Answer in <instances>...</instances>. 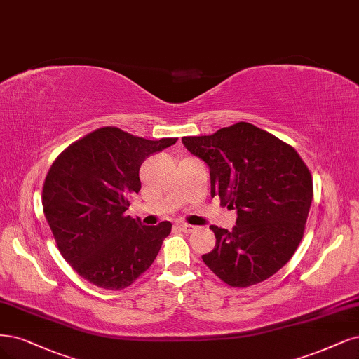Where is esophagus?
Segmentation results:
<instances>
[{"instance_id":"34e87169","label":"esophagus","mask_w":359,"mask_h":359,"mask_svg":"<svg viewBox=\"0 0 359 359\" xmlns=\"http://www.w3.org/2000/svg\"><path fill=\"white\" fill-rule=\"evenodd\" d=\"M178 227L184 231V233H191L196 227L191 224H187V222H178Z\"/></svg>"}]
</instances>
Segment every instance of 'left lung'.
<instances>
[{
    "label": "left lung",
    "mask_w": 359,
    "mask_h": 359,
    "mask_svg": "<svg viewBox=\"0 0 359 359\" xmlns=\"http://www.w3.org/2000/svg\"><path fill=\"white\" fill-rule=\"evenodd\" d=\"M182 144L209 166L211 196L238 211L231 231L211 226L217 242L203 263L236 288L275 275L303 239L313 197L312 175L299 153L245 121L184 137Z\"/></svg>",
    "instance_id": "left-lung-1"
}]
</instances>
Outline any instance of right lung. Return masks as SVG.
<instances>
[{
    "label": "right lung",
    "instance_id": "right-lung-1",
    "mask_svg": "<svg viewBox=\"0 0 359 359\" xmlns=\"http://www.w3.org/2000/svg\"><path fill=\"white\" fill-rule=\"evenodd\" d=\"M178 138L150 141L105 126L72 142L43 185V211L67 263L93 285L117 291L153 264L169 221L142 226L125 215L141 190L140 168Z\"/></svg>",
    "mask_w": 359,
    "mask_h": 359
}]
</instances>
